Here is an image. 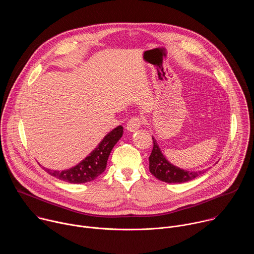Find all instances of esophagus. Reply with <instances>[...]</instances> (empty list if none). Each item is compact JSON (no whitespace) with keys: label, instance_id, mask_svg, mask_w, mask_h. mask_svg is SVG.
<instances>
[{"label":"esophagus","instance_id":"esophagus-1","mask_svg":"<svg viewBox=\"0 0 254 254\" xmlns=\"http://www.w3.org/2000/svg\"><path fill=\"white\" fill-rule=\"evenodd\" d=\"M142 118H139V117H133L131 118L128 122H127V129L130 132L132 131H135L136 129H138L142 124Z\"/></svg>","mask_w":254,"mask_h":254}]
</instances>
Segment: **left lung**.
Instances as JSON below:
<instances>
[{
    "label": "left lung",
    "mask_w": 254,
    "mask_h": 254,
    "mask_svg": "<svg viewBox=\"0 0 254 254\" xmlns=\"http://www.w3.org/2000/svg\"><path fill=\"white\" fill-rule=\"evenodd\" d=\"M154 148L149 157L150 161V172L160 181L166 183H185L191 181L201 174L204 171L190 172L187 170L180 169L173 164H171L163 155L156 138L153 136Z\"/></svg>",
    "instance_id": "left-lung-1"
}]
</instances>
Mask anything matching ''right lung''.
I'll return each mask as SVG.
<instances>
[{"mask_svg":"<svg viewBox=\"0 0 254 254\" xmlns=\"http://www.w3.org/2000/svg\"><path fill=\"white\" fill-rule=\"evenodd\" d=\"M123 132L124 127L122 126L111 130L97 144V147L74 167L63 171L44 169L49 175L68 183L82 184L90 182L104 172L108 157L116 143L123 136Z\"/></svg>","mask_w":254,"mask_h":254,"instance_id":"1","label":"right lung"}]
</instances>
